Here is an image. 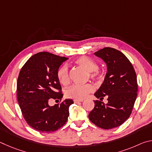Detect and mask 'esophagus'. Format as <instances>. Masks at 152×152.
<instances>
[{
  "mask_svg": "<svg viewBox=\"0 0 152 152\" xmlns=\"http://www.w3.org/2000/svg\"><path fill=\"white\" fill-rule=\"evenodd\" d=\"M82 102V101H78V100H74V103H79V102Z\"/></svg>",
  "mask_w": 152,
  "mask_h": 152,
  "instance_id": "34e87169",
  "label": "esophagus"
}]
</instances>
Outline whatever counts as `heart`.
Returning <instances> with one entry per match:
<instances>
[{
	"label": "heart",
	"mask_w": 152,
	"mask_h": 152,
	"mask_svg": "<svg viewBox=\"0 0 152 152\" xmlns=\"http://www.w3.org/2000/svg\"><path fill=\"white\" fill-rule=\"evenodd\" d=\"M75 63L84 70L88 72L90 78L92 79H100L102 77V72L99 68L96 61L86 56H82L75 60ZM57 78L63 85H67L70 82L68 69L66 65L61 66L58 69ZM94 86L91 84H74L66 89V96L70 99L82 101L89 93L94 91Z\"/></svg>",
	"instance_id": "obj_1"
}]
</instances>
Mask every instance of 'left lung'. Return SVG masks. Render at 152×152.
Instances as JSON below:
<instances>
[{"instance_id": "obj_1", "label": "left lung", "mask_w": 152, "mask_h": 152, "mask_svg": "<svg viewBox=\"0 0 152 152\" xmlns=\"http://www.w3.org/2000/svg\"><path fill=\"white\" fill-rule=\"evenodd\" d=\"M94 55L107 67L103 83L94 96L101 101L107 97L108 103L95 101L88 117L99 127L110 129L122 125L132 112L137 94V76L130 61L116 49L104 48Z\"/></svg>"}]
</instances>
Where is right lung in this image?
Instances as JSON below:
<instances>
[{"instance_id":"add662e5","label":"right lung","mask_w":152,"mask_h":152,"mask_svg":"<svg viewBox=\"0 0 152 152\" xmlns=\"http://www.w3.org/2000/svg\"><path fill=\"white\" fill-rule=\"evenodd\" d=\"M67 60L43 51L32 56L19 72L18 102L27 124L39 132H55L68 120L72 100L66 99L60 104L49 105L51 99H61L63 96L56 73Z\"/></svg>"}]
</instances>
